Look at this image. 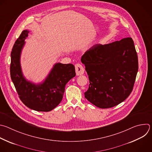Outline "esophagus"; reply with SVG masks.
Here are the masks:
<instances>
[{
    "mask_svg": "<svg viewBox=\"0 0 152 152\" xmlns=\"http://www.w3.org/2000/svg\"><path fill=\"white\" fill-rule=\"evenodd\" d=\"M75 70L77 76L82 75L84 73V69L83 66L80 64H76L75 65Z\"/></svg>",
    "mask_w": 152,
    "mask_h": 152,
    "instance_id": "1",
    "label": "esophagus"
}]
</instances>
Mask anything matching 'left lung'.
<instances>
[{"label":"left lung","mask_w":152,"mask_h":152,"mask_svg":"<svg viewBox=\"0 0 152 152\" xmlns=\"http://www.w3.org/2000/svg\"><path fill=\"white\" fill-rule=\"evenodd\" d=\"M89 80L85 97L95 106L113 107L131 93L138 69V57L131 37L96 44L81 58Z\"/></svg>","instance_id":"obj_1"}]
</instances>
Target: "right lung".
<instances>
[{
    "label": "right lung",
    "mask_w": 152,
    "mask_h": 152,
    "mask_svg": "<svg viewBox=\"0 0 152 152\" xmlns=\"http://www.w3.org/2000/svg\"><path fill=\"white\" fill-rule=\"evenodd\" d=\"M29 31L23 30L15 41L11 54V79L21 102L28 108L39 112H49L62 101L67 83L76 76L72 64L56 63L45 80L34 84L24 77L20 56Z\"/></svg>",
    "instance_id": "add662e5"
}]
</instances>
